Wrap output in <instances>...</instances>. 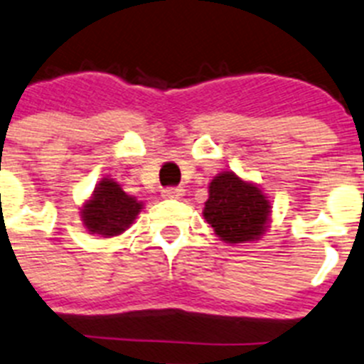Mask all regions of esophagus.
<instances>
[{
	"label": "esophagus",
	"mask_w": 364,
	"mask_h": 364,
	"mask_svg": "<svg viewBox=\"0 0 364 364\" xmlns=\"http://www.w3.org/2000/svg\"><path fill=\"white\" fill-rule=\"evenodd\" d=\"M161 195L166 198H173V200H178V198L184 197V189L182 188H166L161 191Z\"/></svg>",
	"instance_id": "1"
}]
</instances>
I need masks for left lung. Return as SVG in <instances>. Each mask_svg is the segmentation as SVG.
Returning a JSON list of instances; mask_svg holds the SVG:
<instances>
[{
  "label": "left lung",
  "instance_id": "left-lung-1",
  "mask_svg": "<svg viewBox=\"0 0 364 364\" xmlns=\"http://www.w3.org/2000/svg\"><path fill=\"white\" fill-rule=\"evenodd\" d=\"M204 219L220 241L230 245L257 241L271 220V203L252 182L223 171L210 182Z\"/></svg>",
  "mask_w": 364,
  "mask_h": 364
}]
</instances>
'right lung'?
<instances>
[{"label":"right lung","instance_id":"1","mask_svg":"<svg viewBox=\"0 0 364 364\" xmlns=\"http://www.w3.org/2000/svg\"><path fill=\"white\" fill-rule=\"evenodd\" d=\"M141 208L144 204L132 195H127L116 180L102 178L93 189L92 197L82 204L80 219L90 234L114 237L134 223Z\"/></svg>","mask_w":364,"mask_h":364}]
</instances>
